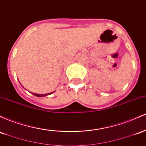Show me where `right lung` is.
I'll use <instances>...</instances> for the list:
<instances>
[{"label":"right lung","mask_w":146,"mask_h":146,"mask_svg":"<svg viewBox=\"0 0 146 146\" xmlns=\"http://www.w3.org/2000/svg\"><path fill=\"white\" fill-rule=\"evenodd\" d=\"M54 92H52L48 93V94H36V93H32V92H31V93H32V94H34V96H38V97H42V96H48V95H50V94H52V93H54Z\"/></svg>","instance_id":"add662e5"}]
</instances>
